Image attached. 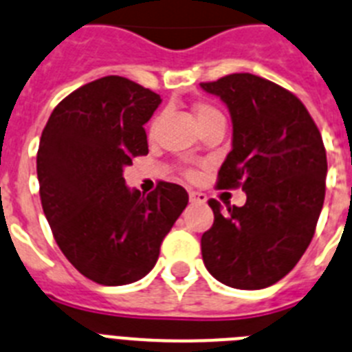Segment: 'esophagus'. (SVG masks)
I'll list each match as a JSON object with an SVG mask.
<instances>
[{
	"label": "esophagus",
	"mask_w": 352,
	"mask_h": 352,
	"mask_svg": "<svg viewBox=\"0 0 352 352\" xmlns=\"http://www.w3.org/2000/svg\"><path fill=\"white\" fill-rule=\"evenodd\" d=\"M189 200L193 201V204H204L207 197L204 193H198V191H189Z\"/></svg>",
	"instance_id": "1"
}]
</instances>
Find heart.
Listing matches in <instances>:
<instances>
[{"label":"heart","instance_id":"b5f03b06","mask_svg":"<svg viewBox=\"0 0 352 352\" xmlns=\"http://www.w3.org/2000/svg\"><path fill=\"white\" fill-rule=\"evenodd\" d=\"M195 115H197V120L198 124H200V127H204V125L210 124V122L214 120H225L221 115V111H219L218 108H214L212 104H197L195 106ZM189 175H193V170H189Z\"/></svg>","mask_w":352,"mask_h":352}]
</instances>
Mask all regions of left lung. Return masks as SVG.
I'll list each match as a JSON object with an SVG mask.
<instances>
[{
  "mask_svg": "<svg viewBox=\"0 0 352 352\" xmlns=\"http://www.w3.org/2000/svg\"><path fill=\"white\" fill-rule=\"evenodd\" d=\"M227 104L232 151L218 188L243 186L246 204L221 209L210 198L212 227L201 235V258L234 289L273 285L307 252L326 193V151L305 104L258 76L230 74L200 83Z\"/></svg>",
  "mask_w": 352,
  "mask_h": 352,
  "instance_id": "8db88e82",
  "label": "left lung"
}]
</instances>
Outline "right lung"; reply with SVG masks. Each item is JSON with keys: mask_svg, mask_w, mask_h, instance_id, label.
I'll list each match as a JSON object with an SVG mask.
<instances>
[{"mask_svg": "<svg viewBox=\"0 0 352 352\" xmlns=\"http://www.w3.org/2000/svg\"><path fill=\"white\" fill-rule=\"evenodd\" d=\"M159 104L148 88L106 76L67 96L42 131V209L67 261L99 285H127L151 273L188 206L179 184L159 182L146 197L125 186L124 168L148 154L143 125Z\"/></svg>", "mask_w": 352, "mask_h": 352, "instance_id": "obj_1", "label": "right lung"}]
</instances>
